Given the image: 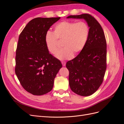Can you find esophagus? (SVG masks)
<instances>
[{
    "instance_id": "34e87169",
    "label": "esophagus",
    "mask_w": 124,
    "mask_h": 124,
    "mask_svg": "<svg viewBox=\"0 0 124 124\" xmlns=\"http://www.w3.org/2000/svg\"><path fill=\"white\" fill-rule=\"evenodd\" d=\"M62 65L63 67H65L66 66V62H62Z\"/></svg>"
}]
</instances>
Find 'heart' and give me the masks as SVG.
Returning a JSON list of instances; mask_svg holds the SVG:
<instances>
[{"instance_id":"obj_1","label":"heart","mask_w":124,"mask_h":124,"mask_svg":"<svg viewBox=\"0 0 124 124\" xmlns=\"http://www.w3.org/2000/svg\"><path fill=\"white\" fill-rule=\"evenodd\" d=\"M89 27L84 22L77 23L63 21L56 24L54 31H48L45 36L47 50L54 54L58 48L57 39L62 41L63 47L58 50L55 57L61 61L70 59L83 49L89 35Z\"/></svg>"}]
</instances>
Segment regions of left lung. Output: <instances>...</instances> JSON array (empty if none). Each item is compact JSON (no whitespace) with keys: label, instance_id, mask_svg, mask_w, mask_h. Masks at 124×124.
<instances>
[{"label":"left lung","instance_id":"obj_1","mask_svg":"<svg viewBox=\"0 0 124 124\" xmlns=\"http://www.w3.org/2000/svg\"><path fill=\"white\" fill-rule=\"evenodd\" d=\"M67 18L84 19L89 27L85 46L76 58L68 61L69 83L77 94L88 96L102 84L107 68V42L101 25L88 14L70 16Z\"/></svg>","mask_w":124,"mask_h":124}]
</instances>
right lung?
Instances as JSON below:
<instances>
[{
	"mask_svg": "<svg viewBox=\"0 0 124 124\" xmlns=\"http://www.w3.org/2000/svg\"><path fill=\"white\" fill-rule=\"evenodd\" d=\"M61 17L35 18L26 25L18 38L16 51V74L23 87L40 96L53 89L61 61L49 53L45 36Z\"/></svg>",
	"mask_w": 124,
	"mask_h": 124,
	"instance_id": "add662e5",
	"label": "right lung"
}]
</instances>
